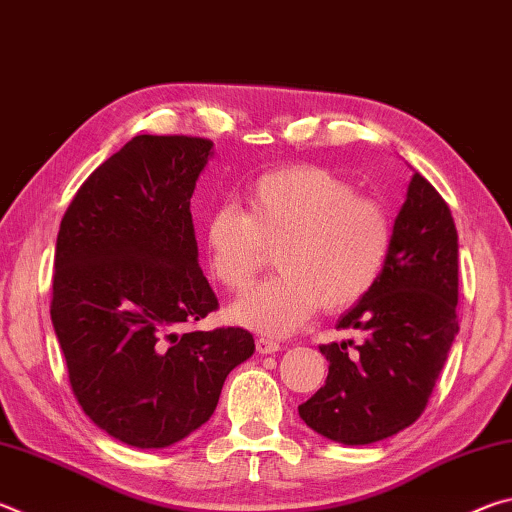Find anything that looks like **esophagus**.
<instances>
[{"label":"esophagus","mask_w":512,"mask_h":512,"mask_svg":"<svg viewBox=\"0 0 512 512\" xmlns=\"http://www.w3.org/2000/svg\"><path fill=\"white\" fill-rule=\"evenodd\" d=\"M255 348H257L259 354H275L277 350H280V343H275L271 339H264V336H262V339H257Z\"/></svg>","instance_id":"obj_1"}]
</instances>
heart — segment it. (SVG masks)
Returning <instances> with one entry per match:
<instances>
[{"label":"heart","mask_w":512,"mask_h":512,"mask_svg":"<svg viewBox=\"0 0 512 512\" xmlns=\"http://www.w3.org/2000/svg\"><path fill=\"white\" fill-rule=\"evenodd\" d=\"M205 259L225 289L244 291L275 250L271 277L232 302V323L266 336H287L318 307L343 311L368 296L393 246L391 214L377 198L311 164L259 176L246 212L219 205L203 225Z\"/></svg>","instance_id":"obj_1"}]
</instances>
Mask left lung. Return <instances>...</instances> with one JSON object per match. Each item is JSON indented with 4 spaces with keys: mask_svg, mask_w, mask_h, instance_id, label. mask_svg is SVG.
Returning a JSON list of instances; mask_svg holds the SVG:
<instances>
[{
    "mask_svg": "<svg viewBox=\"0 0 512 512\" xmlns=\"http://www.w3.org/2000/svg\"><path fill=\"white\" fill-rule=\"evenodd\" d=\"M458 235L447 203L413 171L393 223L379 282L341 314L336 329L361 343L320 345L325 386L298 406L300 418L334 443L370 445L420 418L458 334Z\"/></svg>",
    "mask_w": 512,
    "mask_h": 512,
    "instance_id": "obj_1",
    "label": "left lung"
}]
</instances>
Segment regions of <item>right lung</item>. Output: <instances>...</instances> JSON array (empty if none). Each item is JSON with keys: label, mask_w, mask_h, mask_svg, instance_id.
<instances>
[{"label": "right lung", "mask_w": 512, "mask_h": 512, "mask_svg": "<svg viewBox=\"0 0 512 512\" xmlns=\"http://www.w3.org/2000/svg\"><path fill=\"white\" fill-rule=\"evenodd\" d=\"M214 144L137 135L85 180L60 221L51 323L69 384L108 436L162 449L212 418L241 327L178 334L219 307L198 266L189 201Z\"/></svg>", "instance_id": "1"}]
</instances>
